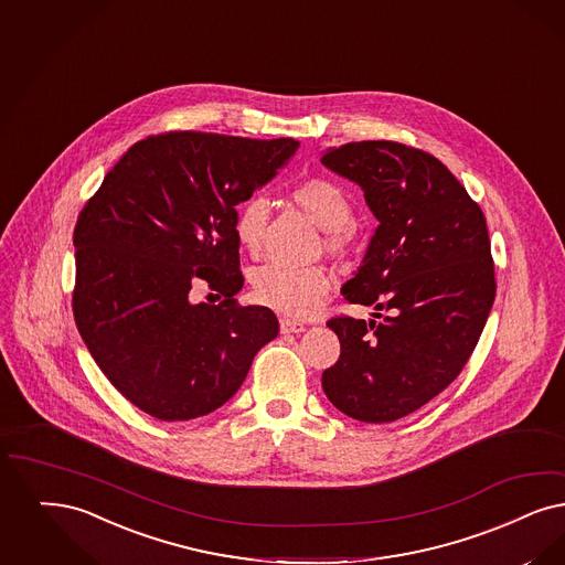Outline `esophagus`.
Segmentation results:
<instances>
[{"instance_id":"obj_1","label":"esophagus","mask_w":565,"mask_h":565,"mask_svg":"<svg viewBox=\"0 0 565 565\" xmlns=\"http://www.w3.org/2000/svg\"><path fill=\"white\" fill-rule=\"evenodd\" d=\"M279 328L284 334H298V332H305V323L300 321H294V319H279Z\"/></svg>"}]
</instances>
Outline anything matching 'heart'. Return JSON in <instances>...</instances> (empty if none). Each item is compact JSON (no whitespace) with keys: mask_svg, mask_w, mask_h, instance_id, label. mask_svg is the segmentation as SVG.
<instances>
[{"mask_svg":"<svg viewBox=\"0 0 565 565\" xmlns=\"http://www.w3.org/2000/svg\"><path fill=\"white\" fill-rule=\"evenodd\" d=\"M290 198L326 231V249L332 256L347 258L353 252V205L340 184L328 179H307L294 186ZM267 223L269 202L265 198L254 195L237 205L235 237L252 256L263 248ZM330 290L332 277L323 267L296 269L271 263L252 277V294L260 305L298 319L316 313Z\"/></svg>","mask_w":565,"mask_h":565,"instance_id":"obj_1","label":"heart"}]
</instances>
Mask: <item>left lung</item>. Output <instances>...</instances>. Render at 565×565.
Instances as JSON below:
<instances>
[{
  "label": "left lung",
  "mask_w": 565,
  "mask_h": 565,
  "mask_svg": "<svg viewBox=\"0 0 565 565\" xmlns=\"http://www.w3.org/2000/svg\"><path fill=\"white\" fill-rule=\"evenodd\" d=\"M321 163L358 182L381 223L342 296L388 313L328 321L340 358L321 386L342 414L393 423L454 383L483 332L497 296L486 216L439 159L402 142H347Z\"/></svg>",
  "instance_id": "obj_1"
}]
</instances>
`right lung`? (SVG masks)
I'll list each match as a JSON object with an SVG mask.
<instances>
[{
    "instance_id": "1",
    "label": "right lung",
    "mask_w": 565,
    "mask_h": 565,
    "mask_svg": "<svg viewBox=\"0 0 565 565\" xmlns=\"http://www.w3.org/2000/svg\"><path fill=\"white\" fill-rule=\"evenodd\" d=\"M298 149L166 132L132 145L77 216L73 317L115 388L159 420H191L228 402L279 323L242 307L235 205ZM205 282L221 303H193Z\"/></svg>"
}]
</instances>
